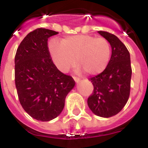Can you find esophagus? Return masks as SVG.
Masks as SVG:
<instances>
[{"label": "esophagus", "instance_id": "1", "mask_svg": "<svg viewBox=\"0 0 148 148\" xmlns=\"http://www.w3.org/2000/svg\"><path fill=\"white\" fill-rule=\"evenodd\" d=\"M73 79L75 80V82H79V81H80V78H77V77H73Z\"/></svg>", "mask_w": 148, "mask_h": 148}]
</instances>
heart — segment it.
<instances>
[{
	"instance_id": "heart-1",
	"label": "heart",
	"mask_w": 148,
	"mask_h": 148,
	"mask_svg": "<svg viewBox=\"0 0 148 148\" xmlns=\"http://www.w3.org/2000/svg\"><path fill=\"white\" fill-rule=\"evenodd\" d=\"M49 52L55 66L62 73L70 70L76 58L78 71L84 70L90 75L102 73L111 56L110 44L107 39L89 35L68 36L61 42L52 39Z\"/></svg>"
}]
</instances>
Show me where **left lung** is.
<instances>
[{
  "label": "left lung",
  "mask_w": 148,
  "mask_h": 148,
  "mask_svg": "<svg viewBox=\"0 0 148 148\" xmlns=\"http://www.w3.org/2000/svg\"><path fill=\"white\" fill-rule=\"evenodd\" d=\"M112 48L109 64L101 73L90 78L93 92L87 99L88 107L95 115L109 118L119 113L129 99L132 69L127 49L116 35L99 31Z\"/></svg>",
  "instance_id": "1"
}]
</instances>
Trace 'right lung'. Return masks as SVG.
Instances as JSON below:
<instances>
[{
	"instance_id": "right-lung-1",
	"label": "right lung",
	"mask_w": 148,
	"mask_h": 148,
	"mask_svg": "<svg viewBox=\"0 0 148 148\" xmlns=\"http://www.w3.org/2000/svg\"><path fill=\"white\" fill-rule=\"evenodd\" d=\"M58 32L38 28L29 32L17 49L15 81L23 110L38 121L59 116L75 81L58 70L51 59L48 38Z\"/></svg>"
}]
</instances>
